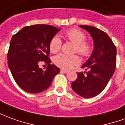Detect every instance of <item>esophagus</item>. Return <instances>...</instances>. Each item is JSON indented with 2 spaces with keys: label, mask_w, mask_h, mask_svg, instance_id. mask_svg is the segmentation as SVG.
<instances>
[{
  "label": "esophagus",
  "mask_w": 125,
  "mask_h": 125,
  "mask_svg": "<svg viewBox=\"0 0 125 125\" xmlns=\"http://www.w3.org/2000/svg\"><path fill=\"white\" fill-rule=\"evenodd\" d=\"M61 72H62V73H68L69 72H68V70H62H62H61Z\"/></svg>",
  "instance_id": "obj_1"
}]
</instances>
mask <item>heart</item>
I'll use <instances>...</instances> for the list:
<instances>
[{"label": "heart", "mask_w": 125, "mask_h": 125, "mask_svg": "<svg viewBox=\"0 0 125 125\" xmlns=\"http://www.w3.org/2000/svg\"><path fill=\"white\" fill-rule=\"evenodd\" d=\"M66 37L73 43L75 44L74 52H77L83 57H86L92 52L91 44L85 41L86 35L82 31L77 29H72L65 33ZM62 41L57 36H55L49 43V49L53 53H56L61 49ZM53 63L62 69H70L73 65L80 63V59L76 55H66L60 53L55 56Z\"/></svg>", "instance_id": "b5f03b06"}]
</instances>
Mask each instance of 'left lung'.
Masks as SVG:
<instances>
[{
    "mask_svg": "<svg viewBox=\"0 0 125 125\" xmlns=\"http://www.w3.org/2000/svg\"><path fill=\"white\" fill-rule=\"evenodd\" d=\"M92 37L94 50L82 65L85 72L78 73L71 86L79 96L86 98L100 94L112 78L116 68V49L106 33L92 26L79 25Z\"/></svg>",
    "mask_w": 125,
    "mask_h": 125,
    "instance_id": "left-lung-1",
    "label": "left lung"
}]
</instances>
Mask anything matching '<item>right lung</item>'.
<instances>
[{"label": "right lung", "instance_id": "1", "mask_svg": "<svg viewBox=\"0 0 125 125\" xmlns=\"http://www.w3.org/2000/svg\"><path fill=\"white\" fill-rule=\"evenodd\" d=\"M61 29L47 25H34L23 27L12 36L7 55L8 65L13 78L21 88L37 94L47 89L60 68L48 55L49 43ZM41 62L48 65L45 70L39 68Z\"/></svg>", "mask_w": 125, "mask_h": 125}]
</instances>
